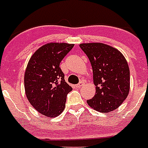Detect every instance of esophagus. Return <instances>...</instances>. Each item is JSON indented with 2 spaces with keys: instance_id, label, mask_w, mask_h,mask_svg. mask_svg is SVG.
<instances>
[{
  "instance_id": "obj_1",
  "label": "esophagus",
  "mask_w": 148,
  "mask_h": 148,
  "mask_svg": "<svg viewBox=\"0 0 148 148\" xmlns=\"http://www.w3.org/2000/svg\"><path fill=\"white\" fill-rule=\"evenodd\" d=\"M83 85H84V82H82V81H81V82L79 83L78 84L76 85V87H77V88H80L81 86H83Z\"/></svg>"
}]
</instances>
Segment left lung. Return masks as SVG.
Returning <instances> with one entry per match:
<instances>
[{
  "label": "left lung",
  "mask_w": 148,
  "mask_h": 148,
  "mask_svg": "<svg viewBox=\"0 0 148 148\" xmlns=\"http://www.w3.org/2000/svg\"><path fill=\"white\" fill-rule=\"evenodd\" d=\"M93 68L94 97L86 101L91 108L109 113L121 106L130 90L128 62L117 49L100 42L81 43Z\"/></svg>",
  "instance_id": "1"
}]
</instances>
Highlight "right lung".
Returning <instances> with one entry per match:
<instances>
[{"label":"right lung","instance_id":"right-lung-1","mask_svg":"<svg viewBox=\"0 0 148 148\" xmlns=\"http://www.w3.org/2000/svg\"><path fill=\"white\" fill-rule=\"evenodd\" d=\"M74 45L47 43L32 54L27 64L24 74L26 96L35 109L47 117H56L62 113L67 94L72 90L59 65Z\"/></svg>","mask_w":148,"mask_h":148}]
</instances>
